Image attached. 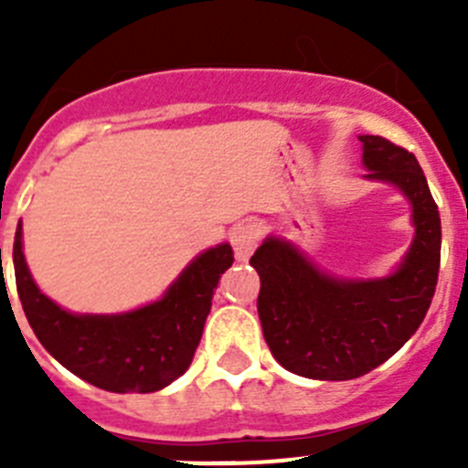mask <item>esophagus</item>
Instances as JSON below:
<instances>
[{"label": "esophagus", "instance_id": "34e87169", "mask_svg": "<svg viewBox=\"0 0 468 468\" xmlns=\"http://www.w3.org/2000/svg\"><path fill=\"white\" fill-rule=\"evenodd\" d=\"M260 229L253 225V222H239L234 229L229 231V241L234 246V258L239 262H246L250 255H253L255 246H258Z\"/></svg>", "mask_w": 468, "mask_h": 468}]
</instances>
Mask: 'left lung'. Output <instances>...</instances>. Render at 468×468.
I'll use <instances>...</instances> for the list:
<instances>
[{
  "mask_svg": "<svg viewBox=\"0 0 468 468\" xmlns=\"http://www.w3.org/2000/svg\"><path fill=\"white\" fill-rule=\"evenodd\" d=\"M366 180L394 185L415 227L408 253L378 279L324 271L295 243L270 237L250 264L258 314L276 361L309 379H356L391 358L427 316L441 267V215L415 154L379 135H358Z\"/></svg>",
  "mask_w": 468,
  "mask_h": 468,
  "instance_id": "left-lung-1",
  "label": "left lung"
}]
</instances>
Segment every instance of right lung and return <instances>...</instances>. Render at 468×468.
<instances>
[{
	"label": "right lung",
	"mask_w": 468,
	"mask_h": 468,
	"mask_svg": "<svg viewBox=\"0 0 468 468\" xmlns=\"http://www.w3.org/2000/svg\"><path fill=\"white\" fill-rule=\"evenodd\" d=\"M231 262V246L220 243L198 253L156 302L123 314H74L32 279L20 222L14 241L16 288L37 340L69 373L114 394H152L187 370Z\"/></svg>",
	"instance_id": "right-lung-1"
}]
</instances>
